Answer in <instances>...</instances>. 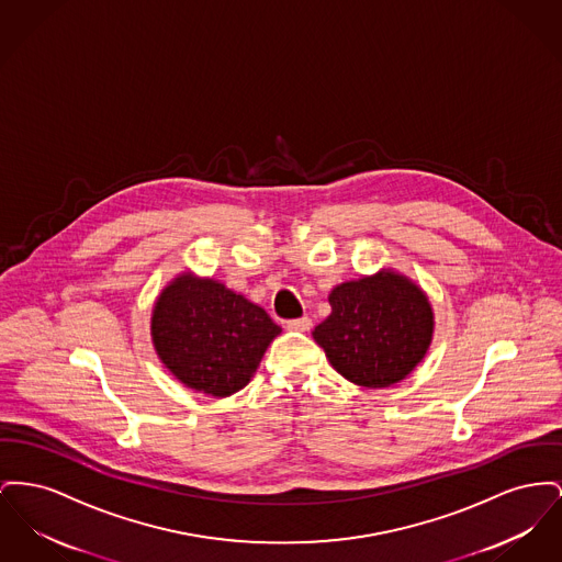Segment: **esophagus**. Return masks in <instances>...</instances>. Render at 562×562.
<instances>
[{
	"instance_id": "34e87169",
	"label": "esophagus",
	"mask_w": 562,
	"mask_h": 562,
	"mask_svg": "<svg viewBox=\"0 0 562 562\" xmlns=\"http://www.w3.org/2000/svg\"><path fill=\"white\" fill-rule=\"evenodd\" d=\"M310 327H312V321H310L307 316L297 318V321H289V323H286V329L289 330H310Z\"/></svg>"
}]
</instances>
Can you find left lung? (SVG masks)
<instances>
[{"label":"left lung","mask_w":562,"mask_h":562,"mask_svg":"<svg viewBox=\"0 0 562 562\" xmlns=\"http://www.w3.org/2000/svg\"><path fill=\"white\" fill-rule=\"evenodd\" d=\"M330 314L312 337L346 380L389 389L405 380L429 352L435 314L427 293L407 276L382 267L337 284Z\"/></svg>","instance_id":"8db88e82"}]
</instances>
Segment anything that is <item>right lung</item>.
Instances as JSON below:
<instances>
[{"label": "right lung", "mask_w": 562, "mask_h": 562, "mask_svg": "<svg viewBox=\"0 0 562 562\" xmlns=\"http://www.w3.org/2000/svg\"><path fill=\"white\" fill-rule=\"evenodd\" d=\"M282 329L263 307L214 278L182 271L153 305L150 337L167 371L203 395L232 396Z\"/></svg>", "instance_id": "add662e5"}]
</instances>
